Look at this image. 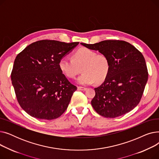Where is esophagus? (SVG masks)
<instances>
[{
  "instance_id": "34e87169",
  "label": "esophagus",
  "mask_w": 159,
  "mask_h": 159,
  "mask_svg": "<svg viewBox=\"0 0 159 159\" xmlns=\"http://www.w3.org/2000/svg\"><path fill=\"white\" fill-rule=\"evenodd\" d=\"M78 89L79 90H81V91H86L87 89L86 88H84V87H80V86H79L78 88Z\"/></svg>"
}]
</instances>
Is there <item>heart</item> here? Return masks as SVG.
<instances>
[{
    "label": "heart",
    "instance_id": "b5f03b06",
    "mask_svg": "<svg viewBox=\"0 0 159 159\" xmlns=\"http://www.w3.org/2000/svg\"><path fill=\"white\" fill-rule=\"evenodd\" d=\"M58 68L64 76L75 79L82 71L77 82L81 85L101 83L108 76L111 69L110 61L104 53H97L92 49L81 48L76 50L72 58L64 57L58 62Z\"/></svg>",
    "mask_w": 159,
    "mask_h": 159
}]
</instances>
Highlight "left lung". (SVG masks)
<instances>
[{"mask_svg": "<svg viewBox=\"0 0 159 159\" xmlns=\"http://www.w3.org/2000/svg\"><path fill=\"white\" fill-rule=\"evenodd\" d=\"M81 44L98 50L110 61L109 75L101 86L94 89L95 95L91 103L96 112L106 118H115L134 109L140 101L148 79L143 54L124 40Z\"/></svg>", "mask_w": 159, "mask_h": 159, "instance_id": "1", "label": "left lung"}]
</instances>
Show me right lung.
Segmentation results:
<instances>
[{
  "instance_id": "1",
  "label": "right lung",
  "mask_w": 159,
  "mask_h": 159,
  "mask_svg": "<svg viewBox=\"0 0 159 159\" xmlns=\"http://www.w3.org/2000/svg\"><path fill=\"white\" fill-rule=\"evenodd\" d=\"M79 43L35 42L16 57L11 79L22 109L39 119L53 120L66 110L77 90L58 68V62Z\"/></svg>"
}]
</instances>
